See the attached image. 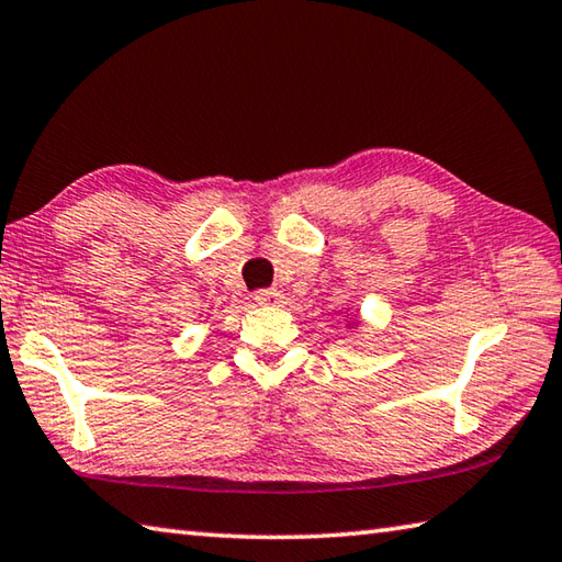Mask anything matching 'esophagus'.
I'll list each match as a JSON object with an SVG mask.
<instances>
[{
  "label": "esophagus",
  "instance_id": "1",
  "mask_svg": "<svg viewBox=\"0 0 562 562\" xmlns=\"http://www.w3.org/2000/svg\"><path fill=\"white\" fill-rule=\"evenodd\" d=\"M283 293L276 291V289H259L254 293V301L259 303V306H276V303H281Z\"/></svg>",
  "mask_w": 562,
  "mask_h": 562
}]
</instances>
